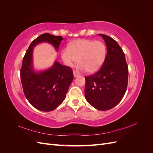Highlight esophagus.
I'll return each mask as SVG.
<instances>
[{"mask_svg": "<svg viewBox=\"0 0 153 153\" xmlns=\"http://www.w3.org/2000/svg\"><path fill=\"white\" fill-rule=\"evenodd\" d=\"M73 75H74V76H75V77H76L78 76H79L80 74H78L77 72L73 71Z\"/></svg>", "mask_w": 153, "mask_h": 153, "instance_id": "34e87169", "label": "esophagus"}]
</instances>
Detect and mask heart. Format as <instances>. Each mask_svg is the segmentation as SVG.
<instances>
[{
    "label": "heart",
    "mask_w": 153,
    "mask_h": 153,
    "mask_svg": "<svg viewBox=\"0 0 153 153\" xmlns=\"http://www.w3.org/2000/svg\"><path fill=\"white\" fill-rule=\"evenodd\" d=\"M106 55L105 45L100 41L81 39L73 41L64 48L61 58L67 66L71 67L78 62L81 71L92 73L102 66Z\"/></svg>",
    "instance_id": "obj_1"
}]
</instances>
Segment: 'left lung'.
I'll list each match as a JSON object with an SVG mask.
<instances>
[{
	"mask_svg": "<svg viewBox=\"0 0 153 153\" xmlns=\"http://www.w3.org/2000/svg\"><path fill=\"white\" fill-rule=\"evenodd\" d=\"M98 35L104 39L107 53L100 70L85 78V97L97 110H108L116 106L126 92L128 68L125 55L117 41L106 35Z\"/></svg>",
	"mask_w": 153,
	"mask_h": 153,
	"instance_id": "8db88e82",
	"label": "left lung"
}]
</instances>
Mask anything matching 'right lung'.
Returning <instances> with one entry per match:
<instances>
[{
	"instance_id": "obj_1",
	"label": "right lung",
	"mask_w": 153,
	"mask_h": 153,
	"mask_svg": "<svg viewBox=\"0 0 153 153\" xmlns=\"http://www.w3.org/2000/svg\"><path fill=\"white\" fill-rule=\"evenodd\" d=\"M63 39L60 36L41 34L30 43L23 59L20 78L24 94L34 108L43 112L52 111L63 102L73 80V73L71 68L57 61L48 69L36 71L33 64V50L38 44L47 43L57 52Z\"/></svg>"
}]
</instances>
